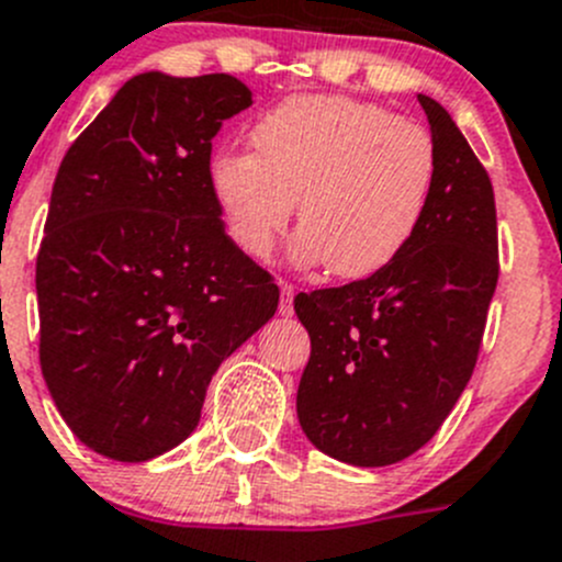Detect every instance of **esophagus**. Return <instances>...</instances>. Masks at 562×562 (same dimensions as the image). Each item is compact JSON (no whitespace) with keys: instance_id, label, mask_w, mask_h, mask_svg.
Here are the masks:
<instances>
[{"instance_id":"obj_1","label":"esophagus","mask_w":562,"mask_h":562,"mask_svg":"<svg viewBox=\"0 0 562 562\" xmlns=\"http://www.w3.org/2000/svg\"><path fill=\"white\" fill-rule=\"evenodd\" d=\"M280 315H291L293 313V293H296V288L291 285V282H280Z\"/></svg>"}]
</instances>
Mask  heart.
<instances>
[{
    "label": "heart",
    "instance_id": "obj_1",
    "mask_svg": "<svg viewBox=\"0 0 562 562\" xmlns=\"http://www.w3.org/2000/svg\"><path fill=\"white\" fill-rule=\"evenodd\" d=\"M249 148L211 161V192L233 244L271 252L296 198V263L364 277L403 252L437 181V148L414 120L346 95H293L260 114Z\"/></svg>",
    "mask_w": 562,
    "mask_h": 562
}]
</instances>
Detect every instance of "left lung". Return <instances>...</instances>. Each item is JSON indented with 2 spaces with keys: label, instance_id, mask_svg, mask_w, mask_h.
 Masks as SVG:
<instances>
[{
  "label": "left lung",
  "instance_id": "left-lung-1",
  "mask_svg": "<svg viewBox=\"0 0 562 562\" xmlns=\"http://www.w3.org/2000/svg\"><path fill=\"white\" fill-rule=\"evenodd\" d=\"M417 98L437 181L414 238L364 280L293 299L310 335L299 426L353 467L395 464L439 431L475 370L499 277L488 172L448 109Z\"/></svg>",
  "mask_w": 562,
  "mask_h": 562
}]
</instances>
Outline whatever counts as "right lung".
Segmentation results:
<instances>
[{
  "mask_svg": "<svg viewBox=\"0 0 562 562\" xmlns=\"http://www.w3.org/2000/svg\"><path fill=\"white\" fill-rule=\"evenodd\" d=\"M249 103L236 76L139 74L54 178L35 266L41 370L70 431L106 459L178 448L211 375L280 304L211 192V143Z\"/></svg>",
  "mask_w": 562,
  "mask_h": 562,
  "instance_id": "add662e5",
  "label": "right lung"
}]
</instances>
